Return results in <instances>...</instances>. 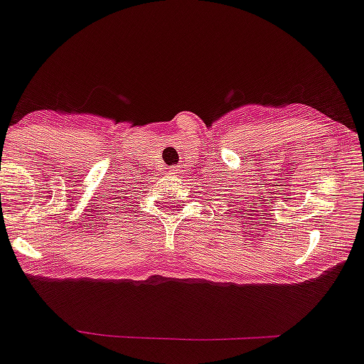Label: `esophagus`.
Segmentation results:
<instances>
[{"instance_id": "obj_1", "label": "esophagus", "mask_w": 364, "mask_h": 364, "mask_svg": "<svg viewBox=\"0 0 364 364\" xmlns=\"http://www.w3.org/2000/svg\"><path fill=\"white\" fill-rule=\"evenodd\" d=\"M181 172H183L181 165H174V167L171 168V174L176 176V178H178V176H181Z\"/></svg>"}]
</instances>
